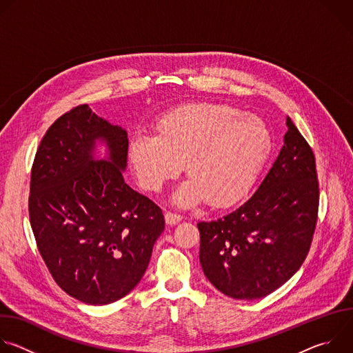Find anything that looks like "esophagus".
Masks as SVG:
<instances>
[{
  "label": "esophagus",
  "mask_w": 353,
  "mask_h": 353,
  "mask_svg": "<svg viewBox=\"0 0 353 353\" xmlns=\"http://www.w3.org/2000/svg\"><path fill=\"white\" fill-rule=\"evenodd\" d=\"M181 219H183V216L179 215V214H174V212H170V211H168L165 214V221H166L168 225H177Z\"/></svg>",
  "instance_id": "1"
}]
</instances>
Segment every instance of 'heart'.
I'll return each instance as SVG.
<instances>
[{"label": "heart", "mask_w": 353, "mask_h": 353, "mask_svg": "<svg viewBox=\"0 0 353 353\" xmlns=\"http://www.w3.org/2000/svg\"><path fill=\"white\" fill-rule=\"evenodd\" d=\"M272 148L265 121L228 103L198 102L165 113L157 135L138 134L128 158L138 183L161 191L184 163L190 179L174 192V203L191 207L208 199L226 207L254 184Z\"/></svg>", "instance_id": "b5f03b06"}]
</instances>
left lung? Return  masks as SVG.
I'll return each mask as SVG.
<instances>
[{
    "mask_svg": "<svg viewBox=\"0 0 353 353\" xmlns=\"http://www.w3.org/2000/svg\"><path fill=\"white\" fill-rule=\"evenodd\" d=\"M283 146L268 174L243 205L199 222V263L210 282L240 300L261 299L301 267L319 215L313 149L286 119Z\"/></svg>",
    "mask_w": 353,
    "mask_h": 353,
    "instance_id": "left-lung-1",
    "label": "left lung"
}]
</instances>
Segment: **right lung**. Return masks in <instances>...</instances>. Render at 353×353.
Returning a JSON list of instances; mask_svg holds the SVG:
<instances>
[{
    "label": "right lung",
    "instance_id": "1",
    "mask_svg": "<svg viewBox=\"0 0 353 353\" xmlns=\"http://www.w3.org/2000/svg\"><path fill=\"white\" fill-rule=\"evenodd\" d=\"M96 139L110 162L93 161ZM125 130L79 105L44 134L30 173L29 218L40 256L57 285L88 305H109L143 276L162 210L123 177Z\"/></svg>",
    "mask_w": 353,
    "mask_h": 353
}]
</instances>
